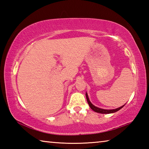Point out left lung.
<instances>
[{
  "mask_svg": "<svg viewBox=\"0 0 149 149\" xmlns=\"http://www.w3.org/2000/svg\"><path fill=\"white\" fill-rule=\"evenodd\" d=\"M86 99L87 100V102L88 104H89L90 108H91V109L95 111L96 112H98V113H100V114H110V113H114L117 112L119 110H120L121 108H122L123 107H124V105L122 106V107H119L116 108V109H113V110H105V109H102V108H98L97 107H95V106L93 105L91 102H90V100L89 99V97H88V95L86 93Z\"/></svg>",
  "mask_w": 149,
  "mask_h": 149,
  "instance_id": "8db88e82",
  "label": "left lung"
}]
</instances>
